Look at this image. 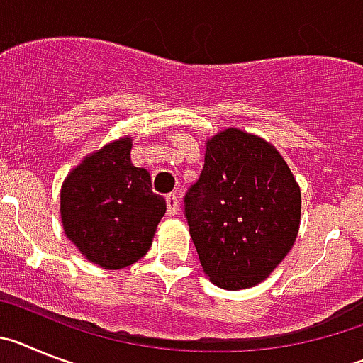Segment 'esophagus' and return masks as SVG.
<instances>
[{
    "label": "esophagus",
    "instance_id": "esophagus-1",
    "mask_svg": "<svg viewBox=\"0 0 363 363\" xmlns=\"http://www.w3.org/2000/svg\"><path fill=\"white\" fill-rule=\"evenodd\" d=\"M166 206H168V216H175L179 210V197L175 194L166 195Z\"/></svg>",
    "mask_w": 363,
    "mask_h": 363
}]
</instances>
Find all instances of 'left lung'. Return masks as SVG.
I'll return each mask as SVG.
<instances>
[{
    "instance_id": "8db88e82",
    "label": "left lung",
    "mask_w": 363,
    "mask_h": 363,
    "mask_svg": "<svg viewBox=\"0 0 363 363\" xmlns=\"http://www.w3.org/2000/svg\"><path fill=\"white\" fill-rule=\"evenodd\" d=\"M299 213L298 184L269 143L234 128L208 140L184 216L217 286L238 291L263 281L294 245Z\"/></svg>"
}]
</instances>
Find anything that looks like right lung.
<instances>
[{"label": "right lung", "instance_id": "add662e5", "mask_svg": "<svg viewBox=\"0 0 363 363\" xmlns=\"http://www.w3.org/2000/svg\"><path fill=\"white\" fill-rule=\"evenodd\" d=\"M131 138H121L87 157L62 186V223L67 238L89 261L116 270L150 250L166 213L150 173L129 159Z\"/></svg>", "mask_w": 363, "mask_h": 363}]
</instances>
